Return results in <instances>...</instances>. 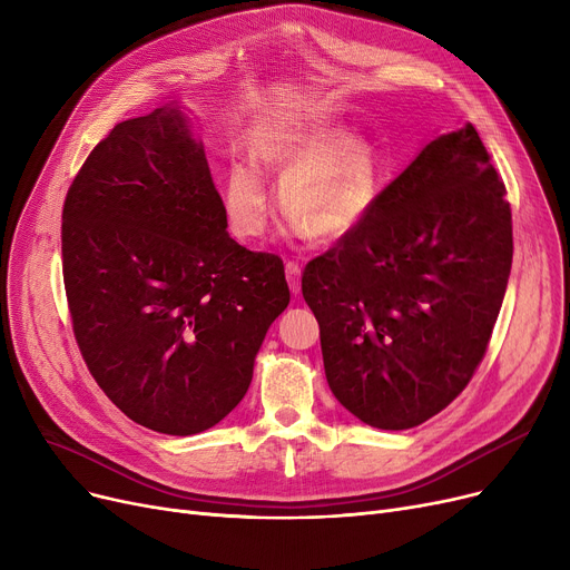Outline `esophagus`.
<instances>
[{"instance_id": "esophagus-1", "label": "esophagus", "mask_w": 570, "mask_h": 570, "mask_svg": "<svg viewBox=\"0 0 570 570\" xmlns=\"http://www.w3.org/2000/svg\"><path fill=\"white\" fill-rule=\"evenodd\" d=\"M286 282L291 286V293H295V295L301 293V265L293 261L286 263Z\"/></svg>"}]
</instances>
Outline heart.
<instances>
[{
  "label": "heart",
  "instance_id": "heart-1",
  "mask_svg": "<svg viewBox=\"0 0 570 570\" xmlns=\"http://www.w3.org/2000/svg\"><path fill=\"white\" fill-rule=\"evenodd\" d=\"M252 159L282 175L284 215L318 243H333L365 222L381 185L379 153L363 136L340 127L261 131ZM224 215L237 237H258L267 222V191L252 161L228 164L222 185Z\"/></svg>",
  "mask_w": 570,
  "mask_h": 570
}]
</instances>
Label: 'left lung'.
<instances>
[{
    "instance_id": "1",
    "label": "left lung",
    "mask_w": 570,
    "mask_h": 570,
    "mask_svg": "<svg viewBox=\"0 0 570 570\" xmlns=\"http://www.w3.org/2000/svg\"><path fill=\"white\" fill-rule=\"evenodd\" d=\"M511 263L505 185L466 122L425 145L365 222L305 267L340 404L379 430L443 411L483 361Z\"/></svg>"
}]
</instances>
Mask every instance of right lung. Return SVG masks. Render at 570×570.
<instances>
[{"label":"right lung","instance_id":"right-lung-1","mask_svg":"<svg viewBox=\"0 0 570 570\" xmlns=\"http://www.w3.org/2000/svg\"><path fill=\"white\" fill-rule=\"evenodd\" d=\"M222 196L185 115L119 122L62 209V273L82 361L134 423L173 436L217 425L288 307L284 263L226 233Z\"/></svg>","mask_w":570,"mask_h":570}]
</instances>
